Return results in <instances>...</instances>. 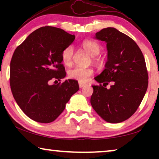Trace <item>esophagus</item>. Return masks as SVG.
I'll use <instances>...</instances> for the list:
<instances>
[{"label":"esophagus","mask_w":159,"mask_h":159,"mask_svg":"<svg viewBox=\"0 0 159 159\" xmlns=\"http://www.w3.org/2000/svg\"><path fill=\"white\" fill-rule=\"evenodd\" d=\"M85 85H86L85 83H83V82H79V86H80V88H83V87H84Z\"/></svg>","instance_id":"1"}]
</instances>
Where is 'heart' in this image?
<instances>
[{
	"instance_id": "obj_1",
	"label": "heart",
	"mask_w": 159,
	"mask_h": 159,
	"mask_svg": "<svg viewBox=\"0 0 159 159\" xmlns=\"http://www.w3.org/2000/svg\"><path fill=\"white\" fill-rule=\"evenodd\" d=\"M82 47L89 55L97 56L101 51V46L98 43L91 40H84L82 43ZM74 53L73 47L69 45L63 50L61 52V59L64 64L69 65L72 61ZM93 70L90 68H83V67H75L68 71V76L71 79L76 80L80 82H86L89 77L92 76Z\"/></svg>"
}]
</instances>
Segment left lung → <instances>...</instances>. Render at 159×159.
<instances>
[{"instance_id": "left-lung-1", "label": "left lung", "mask_w": 159, "mask_h": 159, "mask_svg": "<svg viewBox=\"0 0 159 159\" xmlns=\"http://www.w3.org/2000/svg\"><path fill=\"white\" fill-rule=\"evenodd\" d=\"M95 38L106 43L108 58L105 69L94 78L101 84L93 85L90 103L103 120L121 122L134 114L146 93L148 75L144 56L136 43L116 28H104ZM110 81L112 84L107 89Z\"/></svg>"}]
</instances>
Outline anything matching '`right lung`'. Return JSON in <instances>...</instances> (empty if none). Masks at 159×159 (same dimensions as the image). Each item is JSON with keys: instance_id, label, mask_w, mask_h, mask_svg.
Returning <instances> with one entry per match:
<instances>
[{"instance_id": "add662e5", "label": "right lung", "mask_w": 159, "mask_h": 159, "mask_svg": "<svg viewBox=\"0 0 159 159\" xmlns=\"http://www.w3.org/2000/svg\"><path fill=\"white\" fill-rule=\"evenodd\" d=\"M75 39V34L47 26L32 32L15 50L10 64L11 89L16 103L32 120L53 121L79 90L74 80L50 84L52 79L66 77L61 52Z\"/></svg>"}]
</instances>
